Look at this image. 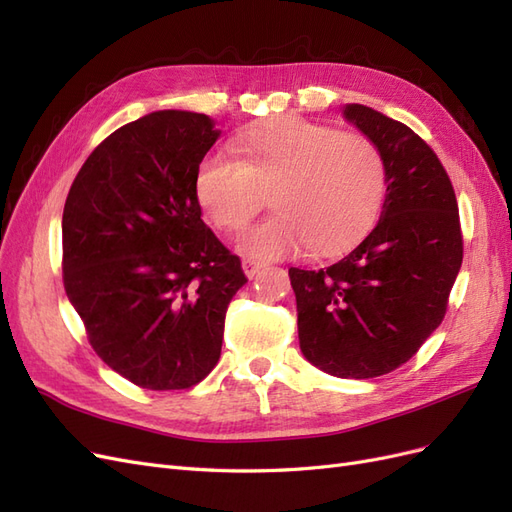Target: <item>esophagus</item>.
<instances>
[{"mask_svg": "<svg viewBox=\"0 0 512 512\" xmlns=\"http://www.w3.org/2000/svg\"><path fill=\"white\" fill-rule=\"evenodd\" d=\"M261 268H264V261H259V259H255V257H246V259L242 261V270H244L246 276H255Z\"/></svg>", "mask_w": 512, "mask_h": 512, "instance_id": "esophagus-1", "label": "esophagus"}]
</instances>
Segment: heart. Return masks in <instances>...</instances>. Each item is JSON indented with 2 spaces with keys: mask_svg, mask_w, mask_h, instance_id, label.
Segmentation results:
<instances>
[{
  "mask_svg": "<svg viewBox=\"0 0 512 512\" xmlns=\"http://www.w3.org/2000/svg\"><path fill=\"white\" fill-rule=\"evenodd\" d=\"M240 160L208 156L195 193L214 227L240 233L264 210L274 216L248 231L242 248L255 257L334 255L371 227L384 199L386 167L377 145L360 133L296 115L248 126L236 141Z\"/></svg>",
  "mask_w": 512,
  "mask_h": 512,
  "instance_id": "heart-1",
  "label": "heart"
}]
</instances>
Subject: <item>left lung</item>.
I'll return each mask as SVG.
<instances>
[{"label": "left lung", "instance_id": "left-lung-1", "mask_svg": "<svg viewBox=\"0 0 512 512\" xmlns=\"http://www.w3.org/2000/svg\"><path fill=\"white\" fill-rule=\"evenodd\" d=\"M384 156L382 216L360 244L321 270L289 268L304 358L330 375L369 379L410 360L442 324L463 261L455 188L410 126L347 105Z\"/></svg>", "mask_w": 512, "mask_h": 512}]
</instances>
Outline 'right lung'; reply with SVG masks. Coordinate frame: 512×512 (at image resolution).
Listing matches in <instances>:
<instances>
[{"instance_id":"obj_1","label":"right lung","mask_w":512,"mask_h":512,"mask_svg":"<svg viewBox=\"0 0 512 512\" xmlns=\"http://www.w3.org/2000/svg\"><path fill=\"white\" fill-rule=\"evenodd\" d=\"M221 130L156 111L87 156L62 216V276L98 358L139 388L184 390L221 358L240 257L201 221L195 175Z\"/></svg>"}]
</instances>
